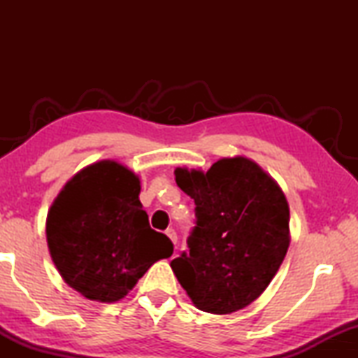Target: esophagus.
Returning <instances> with one entry per match:
<instances>
[{"label":"esophagus","instance_id":"34e87169","mask_svg":"<svg viewBox=\"0 0 358 358\" xmlns=\"http://www.w3.org/2000/svg\"><path fill=\"white\" fill-rule=\"evenodd\" d=\"M166 235L173 241V243H177V232H175V230H173L172 227L166 230Z\"/></svg>","mask_w":358,"mask_h":358}]
</instances>
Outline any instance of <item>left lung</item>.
Instances as JSON below:
<instances>
[{
    "label": "left lung",
    "mask_w": 358,
    "mask_h": 358,
    "mask_svg": "<svg viewBox=\"0 0 358 358\" xmlns=\"http://www.w3.org/2000/svg\"><path fill=\"white\" fill-rule=\"evenodd\" d=\"M175 181L194 199L189 251L171 266L199 310L230 314L264 292L289 248V205L276 181L243 156L207 172L178 167Z\"/></svg>",
    "instance_id": "8db88e82"
}]
</instances>
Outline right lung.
<instances>
[{"mask_svg":"<svg viewBox=\"0 0 358 358\" xmlns=\"http://www.w3.org/2000/svg\"><path fill=\"white\" fill-rule=\"evenodd\" d=\"M138 194L137 175L106 159L76 173L48 210L53 264L90 300H121L156 260L172 256V241L150 227Z\"/></svg>","mask_w":358,"mask_h":358,"instance_id":"add662e5","label":"right lung"}]
</instances>
